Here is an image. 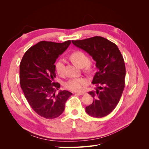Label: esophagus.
<instances>
[{
    "instance_id": "34e87169",
    "label": "esophagus",
    "mask_w": 149,
    "mask_h": 149,
    "mask_svg": "<svg viewBox=\"0 0 149 149\" xmlns=\"http://www.w3.org/2000/svg\"><path fill=\"white\" fill-rule=\"evenodd\" d=\"M76 94H79V95H83V94H85V93L84 92H78V93H76Z\"/></svg>"
}]
</instances>
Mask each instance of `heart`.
I'll return each instance as SVG.
<instances>
[{
  "label": "heart",
  "mask_w": 149,
  "mask_h": 149,
  "mask_svg": "<svg viewBox=\"0 0 149 149\" xmlns=\"http://www.w3.org/2000/svg\"><path fill=\"white\" fill-rule=\"evenodd\" d=\"M70 59L73 63L79 68L85 67V70L89 71L91 69V64L89 62V58L86 54L81 50H76L70 55ZM56 73L61 76L64 74L65 63L64 60L60 59L55 64ZM88 83V80L85 78H74L69 79L65 83V87L72 91H79Z\"/></svg>",
  "instance_id": "heart-1"
}]
</instances>
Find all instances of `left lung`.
Returning a JSON list of instances; mask_svg holds the SVG:
<instances>
[{
  "mask_svg": "<svg viewBox=\"0 0 149 149\" xmlns=\"http://www.w3.org/2000/svg\"><path fill=\"white\" fill-rule=\"evenodd\" d=\"M71 42L92 56L97 69L92 82L97 87L96 91L88 93L94 100L86 107V112L94 118L106 116L118 105L125 86L123 56L116 44L102 37Z\"/></svg>",
  "mask_w": 149,
  "mask_h": 149,
  "instance_id": "obj_1",
  "label": "left lung"
}]
</instances>
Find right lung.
Segmentation results:
<instances>
[{
  "label": "right lung",
  "mask_w": 149,
  "mask_h": 149,
  "mask_svg": "<svg viewBox=\"0 0 149 149\" xmlns=\"http://www.w3.org/2000/svg\"><path fill=\"white\" fill-rule=\"evenodd\" d=\"M71 43L42 41L25 52L20 64V84L25 97L33 110L45 119L60 116L72 93L54 82L56 78L55 63Z\"/></svg>",
  "instance_id": "1"
}]
</instances>
